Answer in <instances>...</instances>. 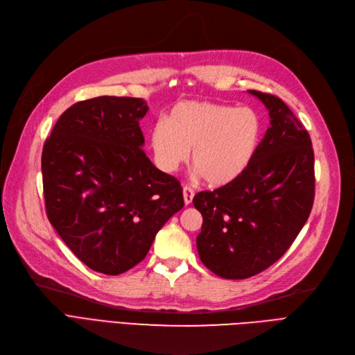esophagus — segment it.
Wrapping results in <instances>:
<instances>
[{"label": "esophagus", "mask_w": 355, "mask_h": 355, "mask_svg": "<svg viewBox=\"0 0 355 355\" xmlns=\"http://www.w3.org/2000/svg\"><path fill=\"white\" fill-rule=\"evenodd\" d=\"M182 196H184V203L190 205L194 196V190L190 186H184L182 187Z\"/></svg>", "instance_id": "esophagus-1"}]
</instances>
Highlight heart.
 <instances>
[{"label": "heart", "instance_id": "b5f03b06", "mask_svg": "<svg viewBox=\"0 0 355 355\" xmlns=\"http://www.w3.org/2000/svg\"><path fill=\"white\" fill-rule=\"evenodd\" d=\"M261 122L249 107L182 101L157 121L150 144L157 164L173 173L187 161L212 186H224L248 168L257 152Z\"/></svg>", "mask_w": 355, "mask_h": 355}]
</instances>
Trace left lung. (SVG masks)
Segmentation results:
<instances>
[{
  "label": "left lung",
  "mask_w": 355,
  "mask_h": 355,
  "mask_svg": "<svg viewBox=\"0 0 355 355\" xmlns=\"http://www.w3.org/2000/svg\"><path fill=\"white\" fill-rule=\"evenodd\" d=\"M268 109L270 127L248 168L193 205L202 216L196 245L216 276L252 277L279 261L302 230L314 203V150L310 134L286 103L249 89Z\"/></svg>",
  "instance_id": "obj_1"
}]
</instances>
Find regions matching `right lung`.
Returning a JSON list of instances; mask_svg holds the SVG:
<instances>
[{
    "mask_svg": "<svg viewBox=\"0 0 355 355\" xmlns=\"http://www.w3.org/2000/svg\"><path fill=\"white\" fill-rule=\"evenodd\" d=\"M147 110L134 97L78 101L42 148L49 221L78 259L107 276L141 262L156 233L184 207L180 181L141 148Z\"/></svg>",
    "mask_w": 355,
    "mask_h": 355,
    "instance_id": "obj_1",
    "label": "right lung"
}]
</instances>
